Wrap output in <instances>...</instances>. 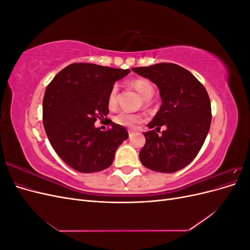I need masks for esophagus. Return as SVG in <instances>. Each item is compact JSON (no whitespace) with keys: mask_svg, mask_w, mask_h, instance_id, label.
Wrapping results in <instances>:
<instances>
[{"mask_svg":"<svg viewBox=\"0 0 250 250\" xmlns=\"http://www.w3.org/2000/svg\"><path fill=\"white\" fill-rule=\"evenodd\" d=\"M133 133H134V131H132V130H128V134H129V138H131V137H132Z\"/></svg>","mask_w":250,"mask_h":250,"instance_id":"obj_1","label":"esophagus"}]
</instances>
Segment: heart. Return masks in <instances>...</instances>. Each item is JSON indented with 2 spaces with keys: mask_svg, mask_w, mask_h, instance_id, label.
Masks as SVG:
<instances>
[{
  "mask_svg": "<svg viewBox=\"0 0 250 250\" xmlns=\"http://www.w3.org/2000/svg\"><path fill=\"white\" fill-rule=\"evenodd\" d=\"M132 86L138 90V92L142 95V97L145 99L146 102L150 100L154 95V87L151 83L146 79H137L131 82ZM118 95H119V85L113 84L109 90L107 103L109 108L113 109L117 107L118 105ZM115 123L118 125H121L127 128H133L135 125L141 123L143 121V116L139 115V113H130L126 111H121L118 115L113 118Z\"/></svg>",
  "mask_w": 250,
  "mask_h": 250,
  "instance_id": "heart-1",
  "label": "heart"
}]
</instances>
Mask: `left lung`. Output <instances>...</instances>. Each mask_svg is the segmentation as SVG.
Here are the masks:
<instances>
[{
	"mask_svg": "<svg viewBox=\"0 0 250 250\" xmlns=\"http://www.w3.org/2000/svg\"><path fill=\"white\" fill-rule=\"evenodd\" d=\"M133 71L155 83L163 101L148 124L152 130L144 132L146 143L140 160L156 172L179 171L194 161L208 133L211 109L207 89L192 73L175 63L133 67ZM163 125L166 129L158 136Z\"/></svg>",
	"mask_w": 250,
	"mask_h": 250,
	"instance_id": "obj_1",
	"label": "left lung"
}]
</instances>
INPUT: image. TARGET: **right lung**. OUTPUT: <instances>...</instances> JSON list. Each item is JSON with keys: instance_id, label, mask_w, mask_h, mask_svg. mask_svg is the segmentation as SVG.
<instances>
[{"instance_id": "add662e5", "label": "right lung", "mask_w": 250, "mask_h": 250, "mask_svg": "<svg viewBox=\"0 0 250 250\" xmlns=\"http://www.w3.org/2000/svg\"><path fill=\"white\" fill-rule=\"evenodd\" d=\"M129 70L76 62L49 83L42 100V123L53 149L81 173L107 169L118 147L128 139L126 128L112 123L101 131L95 122L109 112L107 98L117 80Z\"/></svg>"}]
</instances>
